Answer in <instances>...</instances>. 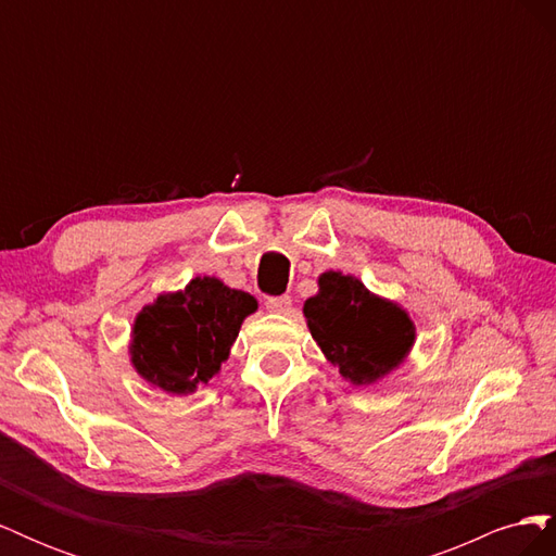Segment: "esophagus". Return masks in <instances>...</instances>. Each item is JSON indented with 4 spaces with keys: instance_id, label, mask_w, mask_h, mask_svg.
Here are the masks:
<instances>
[{
    "instance_id": "obj_1",
    "label": "esophagus",
    "mask_w": 556,
    "mask_h": 556,
    "mask_svg": "<svg viewBox=\"0 0 556 556\" xmlns=\"http://www.w3.org/2000/svg\"><path fill=\"white\" fill-rule=\"evenodd\" d=\"M290 306H292V296H290V294L268 296V299H266V308L274 311V313H288Z\"/></svg>"
}]
</instances>
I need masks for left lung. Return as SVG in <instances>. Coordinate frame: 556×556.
<instances>
[{
    "label": "left lung",
    "instance_id": "8db88e82",
    "mask_svg": "<svg viewBox=\"0 0 556 556\" xmlns=\"http://www.w3.org/2000/svg\"><path fill=\"white\" fill-rule=\"evenodd\" d=\"M317 285L304 315L313 339L345 380L371 384L403 362L415 341L406 311L341 271L323 274Z\"/></svg>",
    "mask_w": 556,
    "mask_h": 556
}]
</instances>
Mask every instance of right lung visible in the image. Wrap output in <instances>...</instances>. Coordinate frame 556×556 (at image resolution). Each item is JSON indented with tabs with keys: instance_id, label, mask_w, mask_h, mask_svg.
Returning a JSON list of instances; mask_svg holds the SVG:
<instances>
[{
	"instance_id": "1",
	"label": "right lung",
	"mask_w": 556,
	"mask_h": 556,
	"mask_svg": "<svg viewBox=\"0 0 556 556\" xmlns=\"http://www.w3.org/2000/svg\"><path fill=\"white\" fill-rule=\"evenodd\" d=\"M255 311L257 301L248 292L229 290L217 278H194L139 313L131 362L164 392L190 394L220 371L241 323Z\"/></svg>"
}]
</instances>
